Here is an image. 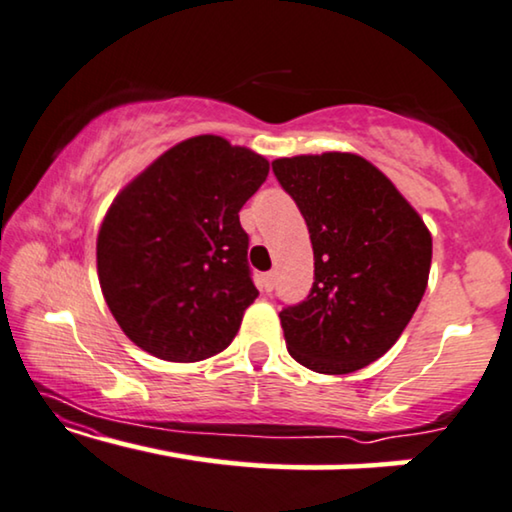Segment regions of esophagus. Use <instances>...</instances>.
Returning a JSON list of instances; mask_svg holds the SVG:
<instances>
[{"label":"esophagus","instance_id":"1","mask_svg":"<svg viewBox=\"0 0 512 512\" xmlns=\"http://www.w3.org/2000/svg\"><path fill=\"white\" fill-rule=\"evenodd\" d=\"M273 287H276V273H264V276L259 278V289H262V292H273Z\"/></svg>","mask_w":512,"mask_h":512}]
</instances>
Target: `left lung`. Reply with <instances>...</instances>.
Returning a JSON list of instances; mask_svg holds the SVG:
<instances>
[{"label":"left lung","mask_w":512,"mask_h":512,"mask_svg":"<svg viewBox=\"0 0 512 512\" xmlns=\"http://www.w3.org/2000/svg\"><path fill=\"white\" fill-rule=\"evenodd\" d=\"M308 223L315 282L280 312L289 356L312 372L349 375L391 349L421 303L432 234L395 183L358 154L273 160Z\"/></svg>","instance_id":"1"}]
</instances>
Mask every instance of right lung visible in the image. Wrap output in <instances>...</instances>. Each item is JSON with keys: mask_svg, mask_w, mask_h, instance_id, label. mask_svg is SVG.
<instances>
[{"mask_svg": "<svg viewBox=\"0 0 512 512\" xmlns=\"http://www.w3.org/2000/svg\"><path fill=\"white\" fill-rule=\"evenodd\" d=\"M266 174L257 151L195 135L119 190L98 230L96 269L128 340L172 363L230 347L259 294L239 211Z\"/></svg>", "mask_w": 512, "mask_h": 512, "instance_id": "1", "label": "right lung"}]
</instances>
